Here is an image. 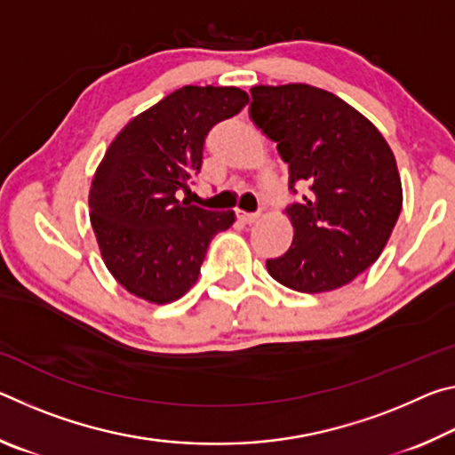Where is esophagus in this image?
<instances>
[{
    "instance_id": "34e87169",
    "label": "esophagus",
    "mask_w": 455,
    "mask_h": 455,
    "mask_svg": "<svg viewBox=\"0 0 455 455\" xmlns=\"http://www.w3.org/2000/svg\"><path fill=\"white\" fill-rule=\"evenodd\" d=\"M259 219V214L255 212H238V220L244 222V225H252Z\"/></svg>"
}]
</instances>
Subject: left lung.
Segmentation results:
<instances>
[{
	"label": "left lung",
	"instance_id": "obj_1",
	"mask_svg": "<svg viewBox=\"0 0 455 455\" xmlns=\"http://www.w3.org/2000/svg\"><path fill=\"white\" fill-rule=\"evenodd\" d=\"M251 118L289 164L295 228L284 255L267 260L299 292L343 287L379 259L402 212V179L379 130L341 98L307 84L251 88Z\"/></svg>",
	"mask_w": 455,
	"mask_h": 455
}]
</instances>
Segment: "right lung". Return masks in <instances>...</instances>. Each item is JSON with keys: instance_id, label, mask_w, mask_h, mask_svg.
<instances>
[{"instance_id": "right-lung-1", "label": "right lung", "mask_w": 455, "mask_h": 455, "mask_svg": "<svg viewBox=\"0 0 455 455\" xmlns=\"http://www.w3.org/2000/svg\"><path fill=\"white\" fill-rule=\"evenodd\" d=\"M249 102L238 88L184 86L130 120L90 188V220L108 271L132 295L171 303L196 283L235 212L179 200L203 166L204 138Z\"/></svg>"}]
</instances>
